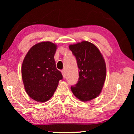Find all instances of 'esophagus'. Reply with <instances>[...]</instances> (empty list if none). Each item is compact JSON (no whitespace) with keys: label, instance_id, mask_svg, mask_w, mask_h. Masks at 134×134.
<instances>
[{"label":"esophagus","instance_id":"obj_1","mask_svg":"<svg viewBox=\"0 0 134 134\" xmlns=\"http://www.w3.org/2000/svg\"><path fill=\"white\" fill-rule=\"evenodd\" d=\"M62 75H63V77L65 78V77H66V72H65V70L62 71Z\"/></svg>","mask_w":134,"mask_h":134}]
</instances>
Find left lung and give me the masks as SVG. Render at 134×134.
Returning a JSON list of instances; mask_svg holds the SVG:
<instances>
[{
	"mask_svg": "<svg viewBox=\"0 0 134 134\" xmlns=\"http://www.w3.org/2000/svg\"><path fill=\"white\" fill-rule=\"evenodd\" d=\"M76 57L79 68L77 83L71 86L75 96L82 101L96 98L101 92L106 77V65L103 56L96 46L83 41L69 45Z\"/></svg>",
	"mask_w": 134,
	"mask_h": 134,
	"instance_id": "obj_1",
	"label": "left lung"
}]
</instances>
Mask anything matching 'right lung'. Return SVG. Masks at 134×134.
<instances>
[{
	"label": "right lung",
	"mask_w": 134,
	"mask_h": 134,
	"mask_svg": "<svg viewBox=\"0 0 134 134\" xmlns=\"http://www.w3.org/2000/svg\"><path fill=\"white\" fill-rule=\"evenodd\" d=\"M56 49L55 44L41 42L31 47L24 59L21 73L25 90L37 102L50 99L63 79L54 60Z\"/></svg>",
	"instance_id": "add662e5"
}]
</instances>
